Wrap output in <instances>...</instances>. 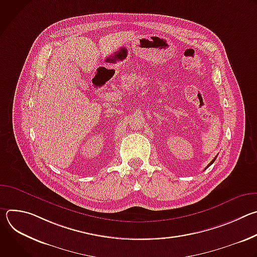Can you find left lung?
Wrapping results in <instances>:
<instances>
[{
  "label": "left lung",
  "instance_id": "obj_1",
  "mask_svg": "<svg viewBox=\"0 0 257 257\" xmlns=\"http://www.w3.org/2000/svg\"><path fill=\"white\" fill-rule=\"evenodd\" d=\"M215 159H216V157H215V158H214V159H213V160H212V161H211V162H210V163H209V164H208V165H207V167H206V168H208V167H209V166H211V165H212V164H213V162H214V161H215ZM206 168H205V169H206Z\"/></svg>",
  "mask_w": 257,
  "mask_h": 257
}]
</instances>
